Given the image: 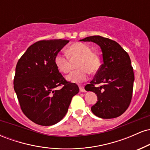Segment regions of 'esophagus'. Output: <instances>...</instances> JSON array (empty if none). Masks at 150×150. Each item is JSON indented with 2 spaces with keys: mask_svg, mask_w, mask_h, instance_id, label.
<instances>
[{
  "mask_svg": "<svg viewBox=\"0 0 150 150\" xmlns=\"http://www.w3.org/2000/svg\"><path fill=\"white\" fill-rule=\"evenodd\" d=\"M79 88H80V91L81 92H85V88H84L83 86L80 85V86H79Z\"/></svg>",
  "mask_w": 150,
  "mask_h": 150,
  "instance_id": "1",
  "label": "esophagus"
}]
</instances>
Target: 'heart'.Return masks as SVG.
<instances>
[{
  "mask_svg": "<svg viewBox=\"0 0 150 150\" xmlns=\"http://www.w3.org/2000/svg\"><path fill=\"white\" fill-rule=\"evenodd\" d=\"M68 55L71 58H79L77 67L80 69L72 71L67 80L74 83H80L88 78L89 71L95 73L99 68V59L97 55L92 52L89 46L82 43H75L68 48ZM55 64L59 71L67 73L70 70V62L68 56L63 53H58L55 58Z\"/></svg>",
  "mask_w": 150,
  "mask_h": 150,
  "instance_id": "1",
  "label": "heart"
}]
</instances>
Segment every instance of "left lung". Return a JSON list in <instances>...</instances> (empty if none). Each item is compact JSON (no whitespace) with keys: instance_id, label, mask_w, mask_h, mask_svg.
Here are the masks:
<instances>
[{"instance_id":"1","label":"left lung","mask_w":150,"mask_h":150,"mask_svg":"<svg viewBox=\"0 0 150 150\" xmlns=\"http://www.w3.org/2000/svg\"><path fill=\"white\" fill-rule=\"evenodd\" d=\"M92 42L101 48L103 64L95 77L85 86L97 96V101L91 108L95 116L113 118L126 111L131 101L133 89V69L128 53L115 41L101 36H92L80 39ZM101 83V86L95 84Z\"/></svg>"}]
</instances>
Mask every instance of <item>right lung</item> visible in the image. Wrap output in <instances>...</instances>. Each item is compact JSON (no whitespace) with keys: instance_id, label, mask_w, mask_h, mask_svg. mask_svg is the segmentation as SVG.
<instances>
[{"instance_id":"right-lung-1","label":"right lung","mask_w":150,"mask_h":150,"mask_svg":"<svg viewBox=\"0 0 150 150\" xmlns=\"http://www.w3.org/2000/svg\"><path fill=\"white\" fill-rule=\"evenodd\" d=\"M68 42L65 39L39 41L31 45L17 63L15 92L22 111L38 125L58 123L79 92L78 86L67 82L55 64L56 56ZM61 85V89L56 88Z\"/></svg>"}]
</instances>
